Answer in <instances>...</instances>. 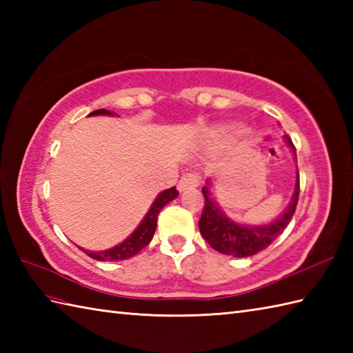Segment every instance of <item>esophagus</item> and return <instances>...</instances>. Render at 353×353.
Wrapping results in <instances>:
<instances>
[{"mask_svg": "<svg viewBox=\"0 0 353 353\" xmlns=\"http://www.w3.org/2000/svg\"><path fill=\"white\" fill-rule=\"evenodd\" d=\"M199 185H200V181L196 174H185L181 181H179L177 190L181 192L188 191V190H196Z\"/></svg>", "mask_w": 353, "mask_h": 353, "instance_id": "esophagus-1", "label": "esophagus"}]
</instances>
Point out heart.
Masks as SVG:
<instances>
[{
    "label": "heart",
    "mask_w": 353,
    "mask_h": 353,
    "mask_svg": "<svg viewBox=\"0 0 353 353\" xmlns=\"http://www.w3.org/2000/svg\"><path fill=\"white\" fill-rule=\"evenodd\" d=\"M236 132H239L236 125H220V127H216V129L211 133V138L214 141H220V139H224V138L234 137Z\"/></svg>",
    "instance_id": "obj_1"
}]
</instances>
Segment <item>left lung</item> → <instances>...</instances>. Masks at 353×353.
<instances>
[{
  "label": "left lung",
  "instance_id": "1",
  "mask_svg": "<svg viewBox=\"0 0 353 353\" xmlns=\"http://www.w3.org/2000/svg\"><path fill=\"white\" fill-rule=\"evenodd\" d=\"M283 139L291 148L292 157L297 162L296 147L292 145V141L290 139L288 134H283ZM299 191H301V188H299L297 172L294 192H292L290 203L285 208V211L272 223L253 224L252 226V224L236 223L226 215V212L215 201L211 192V181L208 179L206 185L201 188V192L205 196V208L199 221L200 234L216 252L230 254L234 258L253 256V254L267 249L287 229L288 223L291 221L296 211Z\"/></svg>",
  "mask_w": 353,
  "mask_h": 353
}]
</instances>
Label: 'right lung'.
Listing matches in <instances>:
<instances>
[{"label": "right lung", "mask_w": 353, "mask_h": 353, "mask_svg": "<svg viewBox=\"0 0 353 353\" xmlns=\"http://www.w3.org/2000/svg\"><path fill=\"white\" fill-rule=\"evenodd\" d=\"M97 115L115 117L117 114L106 109H99V110L91 112L88 117H97ZM177 196L179 192L176 190V186L162 191L159 196L154 199L152 206L148 209V212L139 223V226L134 229L123 243L110 247L108 250H99V252L86 250L83 247H79V249L81 252H85L89 258L97 259V261H123V259H129L134 256V254H138L147 244H150V241H152L156 230V224H157V215H159V212L162 211V208L165 205H168L170 201L174 200Z\"/></svg>", "instance_id": "obj_1"}]
</instances>
